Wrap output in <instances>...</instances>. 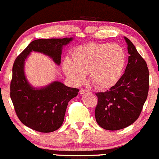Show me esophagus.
I'll return each mask as SVG.
<instances>
[{"mask_svg": "<svg viewBox=\"0 0 159 159\" xmlns=\"http://www.w3.org/2000/svg\"><path fill=\"white\" fill-rule=\"evenodd\" d=\"M88 92H89V91L87 90V89H80V94L86 93H88Z\"/></svg>", "mask_w": 159, "mask_h": 159, "instance_id": "1", "label": "esophagus"}]
</instances>
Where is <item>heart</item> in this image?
<instances>
[{
    "mask_svg": "<svg viewBox=\"0 0 159 159\" xmlns=\"http://www.w3.org/2000/svg\"><path fill=\"white\" fill-rule=\"evenodd\" d=\"M126 64V53L117 44L87 43L73 52V61L66 58L63 70L76 84L83 83L89 73L92 84L99 89L113 87L121 78Z\"/></svg>",
    "mask_w": 159,
    "mask_h": 159,
    "instance_id": "obj_1",
    "label": "heart"
}]
</instances>
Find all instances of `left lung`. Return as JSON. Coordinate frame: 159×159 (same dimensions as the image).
Segmentation results:
<instances>
[{
    "mask_svg": "<svg viewBox=\"0 0 159 159\" xmlns=\"http://www.w3.org/2000/svg\"><path fill=\"white\" fill-rule=\"evenodd\" d=\"M129 53L125 73L117 84L106 92L97 93L95 117L102 128L123 129L139 117L149 89V71L145 60L132 42L125 38Z\"/></svg>",
    "mask_w": 159,
    "mask_h": 159,
    "instance_id": "1",
    "label": "left lung"
}]
</instances>
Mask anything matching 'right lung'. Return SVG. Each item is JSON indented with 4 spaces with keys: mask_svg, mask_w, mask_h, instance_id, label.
Masks as SVG:
<instances>
[{
    "mask_svg": "<svg viewBox=\"0 0 159 159\" xmlns=\"http://www.w3.org/2000/svg\"><path fill=\"white\" fill-rule=\"evenodd\" d=\"M72 38L37 39L32 41L16 58L12 68L10 96L15 113L22 124L42 133L59 129L64 120L69 101L76 97L79 89L53 82L46 87L35 89L27 81L24 64L31 52L44 53L58 65L61 62L62 48Z\"/></svg>",
    "mask_w": 159,
    "mask_h": 159,
    "instance_id": "add662e5",
    "label": "right lung"
}]
</instances>
